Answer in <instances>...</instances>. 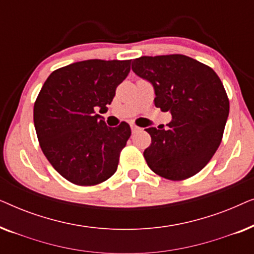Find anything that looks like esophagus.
Wrapping results in <instances>:
<instances>
[{
    "instance_id": "1",
    "label": "esophagus",
    "mask_w": 254,
    "mask_h": 254,
    "mask_svg": "<svg viewBox=\"0 0 254 254\" xmlns=\"http://www.w3.org/2000/svg\"><path fill=\"white\" fill-rule=\"evenodd\" d=\"M130 128H131V131H133V133H136V131L140 129V127H137L136 125H130Z\"/></svg>"
}]
</instances>
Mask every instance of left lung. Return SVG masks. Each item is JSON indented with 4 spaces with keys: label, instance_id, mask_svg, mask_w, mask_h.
Instances as JSON below:
<instances>
[{
    "label": "left lung",
    "instance_id": "left-lung-1",
    "mask_svg": "<svg viewBox=\"0 0 254 254\" xmlns=\"http://www.w3.org/2000/svg\"><path fill=\"white\" fill-rule=\"evenodd\" d=\"M131 69L155 89V106L170 112L169 128H147L151 143L143 156L156 175L189 179L208 164L220 147L229 116L223 83L209 65L183 54L141 57Z\"/></svg>",
    "mask_w": 254,
    "mask_h": 254
}]
</instances>
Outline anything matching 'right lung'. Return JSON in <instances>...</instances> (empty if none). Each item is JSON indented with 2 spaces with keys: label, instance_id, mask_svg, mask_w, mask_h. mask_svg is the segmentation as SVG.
I'll return each mask as SVG.
<instances>
[{
  "label": "right lung",
  "instance_id": "obj_1",
  "mask_svg": "<svg viewBox=\"0 0 254 254\" xmlns=\"http://www.w3.org/2000/svg\"><path fill=\"white\" fill-rule=\"evenodd\" d=\"M131 60H85L48 76L33 107L38 141L52 166L68 182L93 186L117 171L131 130L123 121L106 126L107 111Z\"/></svg>",
  "mask_w": 254,
  "mask_h": 254
}]
</instances>
